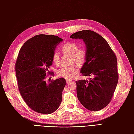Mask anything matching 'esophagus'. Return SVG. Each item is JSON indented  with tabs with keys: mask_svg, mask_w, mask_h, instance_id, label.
<instances>
[{
	"mask_svg": "<svg viewBox=\"0 0 134 134\" xmlns=\"http://www.w3.org/2000/svg\"><path fill=\"white\" fill-rule=\"evenodd\" d=\"M66 82H67V84H69V83L71 82L72 81V80H69V79H66Z\"/></svg>",
	"mask_w": 134,
	"mask_h": 134,
	"instance_id": "1",
	"label": "esophagus"
}]
</instances>
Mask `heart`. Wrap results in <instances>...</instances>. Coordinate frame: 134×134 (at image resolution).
<instances>
[{
  "label": "heart",
  "instance_id": "heart-1",
  "mask_svg": "<svg viewBox=\"0 0 134 134\" xmlns=\"http://www.w3.org/2000/svg\"><path fill=\"white\" fill-rule=\"evenodd\" d=\"M62 49L64 53L70 55V63L75 64L77 66H81L85 62L86 58V52L85 49L79 48L76 43L74 42H68L64 44ZM60 57L57 52L54 53L52 57L53 62L55 65L59 64ZM78 70L75 66H63L59 69L57 71V75L66 79H71L74 77Z\"/></svg>",
  "mask_w": 134,
  "mask_h": 134
}]
</instances>
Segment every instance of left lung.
Segmentation results:
<instances>
[{"label": "left lung", "instance_id": "1", "mask_svg": "<svg viewBox=\"0 0 134 134\" xmlns=\"http://www.w3.org/2000/svg\"><path fill=\"white\" fill-rule=\"evenodd\" d=\"M70 38L84 42L86 58L80 72L91 76L89 80L75 81L78 100L86 109L99 111L109 104L118 84L116 55L105 39L95 31H79Z\"/></svg>", "mask_w": 134, "mask_h": 134}]
</instances>
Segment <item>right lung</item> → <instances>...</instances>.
<instances>
[{
  "label": "right lung",
  "mask_w": 134,
  "mask_h": 134,
  "mask_svg": "<svg viewBox=\"0 0 134 134\" xmlns=\"http://www.w3.org/2000/svg\"><path fill=\"white\" fill-rule=\"evenodd\" d=\"M62 41L53 35H35L26 41L18 54L15 72L20 93L27 106L37 113H53L62 103L65 79L47 82L45 76L50 74L53 55Z\"/></svg>",
  "instance_id": "add662e5"
}]
</instances>
